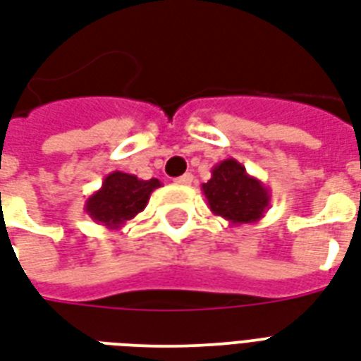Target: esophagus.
<instances>
[{
    "label": "esophagus",
    "mask_w": 361,
    "mask_h": 361,
    "mask_svg": "<svg viewBox=\"0 0 361 361\" xmlns=\"http://www.w3.org/2000/svg\"><path fill=\"white\" fill-rule=\"evenodd\" d=\"M176 183H180V185H191L192 183V174H189V172H187V174H183V176H180V178H176Z\"/></svg>",
    "instance_id": "1"
}]
</instances>
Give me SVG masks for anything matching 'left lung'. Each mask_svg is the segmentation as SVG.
Returning a JSON list of instances; mask_svg holds the SVG:
<instances>
[{"instance_id": "1", "label": "left lung", "mask_w": 361, "mask_h": 361, "mask_svg": "<svg viewBox=\"0 0 361 361\" xmlns=\"http://www.w3.org/2000/svg\"><path fill=\"white\" fill-rule=\"evenodd\" d=\"M212 214L225 217L231 225L255 224L271 206V189L250 176L236 159H225L212 169V178L202 183Z\"/></svg>"}]
</instances>
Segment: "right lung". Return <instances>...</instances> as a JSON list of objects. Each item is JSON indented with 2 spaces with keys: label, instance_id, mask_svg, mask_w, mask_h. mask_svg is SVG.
I'll return each mask as SVG.
<instances>
[{
  "label": "right lung",
  "instance_id": "right-lung-1",
  "mask_svg": "<svg viewBox=\"0 0 361 361\" xmlns=\"http://www.w3.org/2000/svg\"><path fill=\"white\" fill-rule=\"evenodd\" d=\"M161 185L162 183L157 178L140 180L137 176L115 170L106 176L100 189L87 199L85 212L98 225H104L109 231H117L128 219L144 212L151 192Z\"/></svg>",
  "mask_w": 361,
  "mask_h": 361
}]
</instances>
